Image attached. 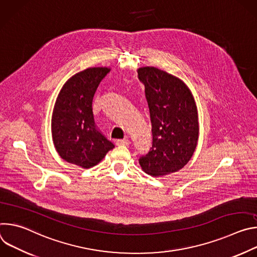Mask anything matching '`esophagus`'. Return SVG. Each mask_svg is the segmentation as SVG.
Masks as SVG:
<instances>
[{"label":"esophagus","instance_id":"obj_1","mask_svg":"<svg viewBox=\"0 0 257 257\" xmlns=\"http://www.w3.org/2000/svg\"><path fill=\"white\" fill-rule=\"evenodd\" d=\"M130 141L128 139H118L117 144L118 145H129Z\"/></svg>","mask_w":257,"mask_h":257}]
</instances>
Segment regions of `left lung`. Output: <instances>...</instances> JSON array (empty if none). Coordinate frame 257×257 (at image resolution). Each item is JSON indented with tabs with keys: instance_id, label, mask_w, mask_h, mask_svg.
I'll return each instance as SVG.
<instances>
[{
	"instance_id": "8db88e82",
	"label": "left lung",
	"mask_w": 257,
	"mask_h": 257,
	"mask_svg": "<svg viewBox=\"0 0 257 257\" xmlns=\"http://www.w3.org/2000/svg\"><path fill=\"white\" fill-rule=\"evenodd\" d=\"M137 73L145 87L153 132V148L139 165L153 177L175 173L191 160L198 141L193 94L184 81L159 68L141 67Z\"/></svg>"
}]
</instances>
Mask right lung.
Segmentation results:
<instances>
[{
    "label": "right lung",
    "mask_w": 257,
    "mask_h": 257,
    "mask_svg": "<svg viewBox=\"0 0 257 257\" xmlns=\"http://www.w3.org/2000/svg\"><path fill=\"white\" fill-rule=\"evenodd\" d=\"M111 68L91 67L76 73L61 88L52 115V137L59 156L83 169L97 165L115 148L97 128L94 93Z\"/></svg>",
    "instance_id": "add662e5"
}]
</instances>
